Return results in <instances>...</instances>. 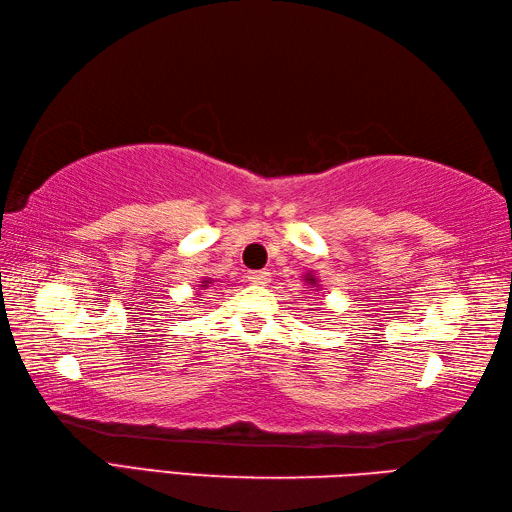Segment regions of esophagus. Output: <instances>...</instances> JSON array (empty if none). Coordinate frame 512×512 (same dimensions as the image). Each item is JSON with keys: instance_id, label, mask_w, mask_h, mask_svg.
Wrapping results in <instances>:
<instances>
[{"instance_id": "34e87169", "label": "esophagus", "mask_w": 512, "mask_h": 512, "mask_svg": "<svg viewBox=\"0 0 512 512\" xmlns=\"http://www.w3.org/2000/svg\"><path fill=\"white\" fill-rule=\"evenodd\" d=\"M268 273L266 270H253V273H248V281L250 284H257V286H266L268 284Z\"/></svg>"}]
</instances>
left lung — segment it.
Masks as SVG:
<instances>
[{"instance_id":"1","label":"left lung","mask_w":512,"mask_h":512,"mask_svg":"<svg viewBox=\"0 0 512 512\" xmlns=\"http://www.w3.org/2000/svg\"><path fill=\"white\" fill-rule=\"evenodd\" d=\"M306 281H308V284H314V277H308Z\"/></svg>"}]
</instances>
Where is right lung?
Wrapping results in <instances>:
<instances>
[{
	"instance_id": "right-lung-1",
	"label": "right lung",
	"mask_w": 512,
	"mask_h": 512,
	"mask_svg": "<svg viewBox=\"0 0 512 512\" xmlns=\"http://www.w3.org/2000/svg\"><path fill=\"white\" fill-rule=\"evenodd\" d=\"M206 284H209V279H204V281H202V288H209Z\"/></svg>"
}]
</instances>
